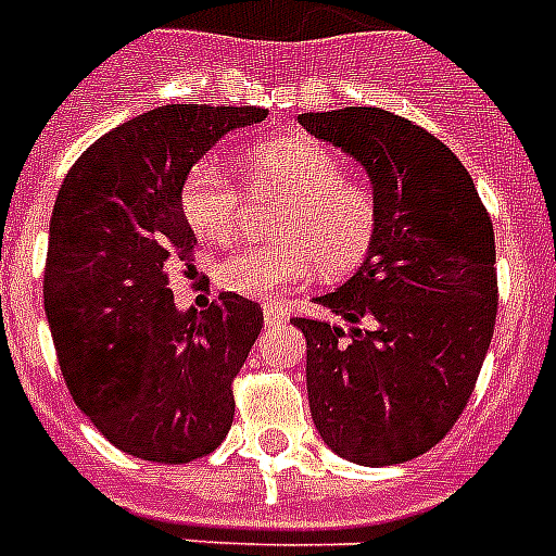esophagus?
<instances>
[{"label":"esophagus","instance_id":"34e87169","mask_svg":"<svg viewBox=\"0 0 556 556\" xmlns=\"http://www.w3.org/2000/svg\"><path fill=\"white\" fill-rule=\"evenodd\" d=\"M263 316H265V325H277V321L286 319V311H282L277 302H268V305L263 307Z\"/></svg>","mask_w":556,"mask_h":556}]
</instances>
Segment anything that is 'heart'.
<instances>
[{"mask_svg":"<svg viewBox=\"0 0 556 556\" xmlns=\"http://www.w3.org/2000/svg\"><path fill=\"white\" fill-rule=\"evenodd\" d=\"M251 194L282 206L274 217L277 240L237 251L217 265V282L242 296H270L311 274L342 279L365 263L379 235V200L350 180L336 152L305 138L260 143L245 161ZM180 212L191 231L228 245L245 231L249 198L206 157L186 172Z\"/></svg>","mask_w":556,"mask_h":556,"instance_id":"b5f03b06","label":"heart"}]
</instances>
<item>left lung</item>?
<instances>
[{
	"label": "left lung",
	"instance_id": "1",
	"mask_svg": "<svg viewBox=\"0 0 556 556\" xmlns=\"http://www.w3.org/2000/svg\"><path fill=\"white\" fill-rule=\"evenodd\" d=\"M307 132L356 157L379 200L362 268L293 316L307 342V401L321 441L362 466L413 460L455 427L497 316L494 228L464 163L379 106L305 112Z\"/></svg>",
	"mask_w": 556,
	"mask_h": 556
}]
</instances>
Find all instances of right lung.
<instances>
[{
  "label": "right lung",
  "instance_id": "add662e5",
  "mask_svg": "<svg viewBox=\"0 0 556 556\" xmlns=\"http://www.w3.org/2000/svg\"><path fill=\"white\" fill-rule=\"evenodd\" d=\"M260 106L169 104L87 147L64 177L50 220L45 311L70 395L121 452L189 464L235 421L237 372L263 330L260 305L220 293L177 311L175 260L198 237L180 212L186 172Z\"/></svg>",
  "mask_w": 556,
  "mask_h": 556
}]
</instances>
